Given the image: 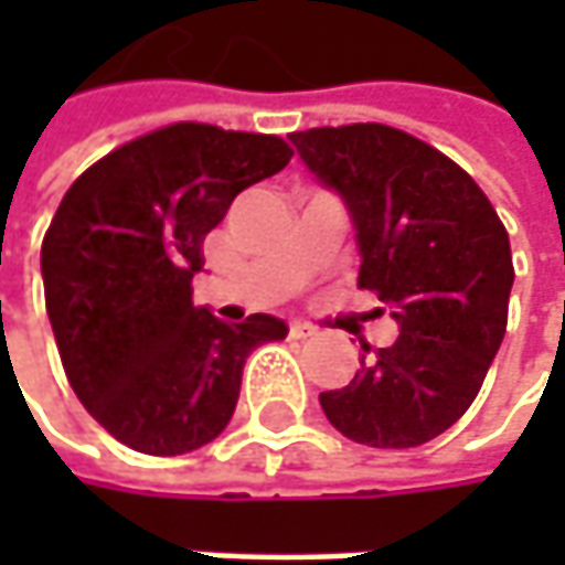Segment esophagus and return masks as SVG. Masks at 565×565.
Masks as SVG:
<instances>
[{
    "instance_id": "1",
    "label": "esophagus",
    "mask_w": 565,
    "mask_h": 565,
    "mask_svg": "<svg viewBox=\"0 0 565 565\" xmlns=\"http://www.w3.org/2000/svg\"><path fill=\"white\" fill-rule=\"evenodd\" d=\"M317 330L315 327H308V323H298V320H295V323H289V337L292 339H308V337H315Z\"/></svg>"
}]
</instances>
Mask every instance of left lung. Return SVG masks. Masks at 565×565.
I'll use <instances>...</instances> for the list:
<instances>
[{
  "instance_id": "left-lung-1",
  "label": "left lung",
  "mask_w": 565,
  "mask_h": 565,
  "mask_svg": "<svg viewBox=\"0 0 565 565\" xmlns=\"http://www.w3.org/2000/svg\"><path fill=\"white\" fill-rule=\"evenodd\" d=\"M289 141L345 201L359 286L399 323L386 349L361 342L349 386L320 393L323 415L355 444H427L466 415L503 342L515 279L510 235L462 166L399 128L359 121Z\"/></svg>"
}]
</instances>
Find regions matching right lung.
<instances>
[{"label":"right lung","instance_id":"1","mask_svg":"<svg viewBox=\"0 0 565 565\" xmlns=\"http://www.w3.org/2000/svg\"><path fill=\"white\" fill-rule=\"evenodd\" d=\"M289 160L276 135L179 121L121 143L65 191L40 248L46 315L77 399L119 444L182 456L216 440L245 359L289 333L279 317L223 323L191 301L206 232Z\"/></svg>","mask_w":565,"mask_h":565}]
</instances>
